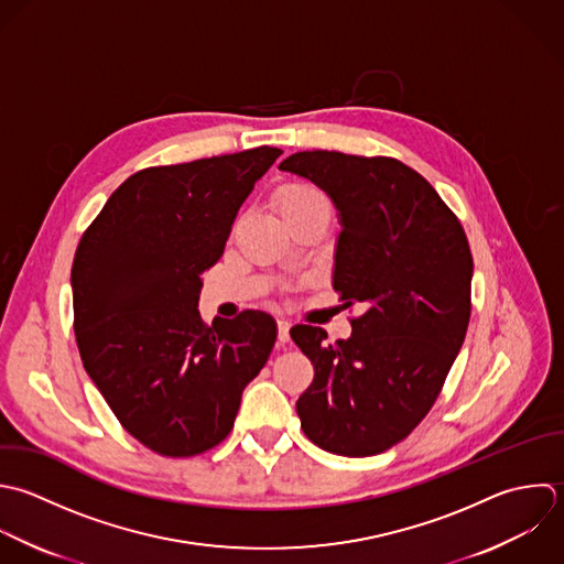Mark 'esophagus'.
Listing matches in <instances>:
<instances>
[{"label": "esophagus", "mask_w": 564, "mask_h": 564, "mask_svg": "<svg viewBox=\"0 0 564 564\" xmlns=\"http://www.w3.org/2000/svg\"><path fill=\"white\" fill-rule=\"evenodd\" d=\"M276 327H279V340L288 343L290 340V321H288V316L279 314L276 316Z\"/></svg>", "instance_id": "34e87169"}]
</instances>
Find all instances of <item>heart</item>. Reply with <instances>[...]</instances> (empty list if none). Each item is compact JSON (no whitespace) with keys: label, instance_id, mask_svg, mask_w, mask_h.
Returning <instances> with one entry per match:
<instances>
[{"label":"heart","instance_id":"1","mask_svg":"<svg viewBox=\"0 0 564 564\" xmlns=\"http://www.w3.org/2000/svg\"><path fill=\"white\" fill-rule=\"evenodd\" d=\"M312 202H323V204H327L325 197H323L316 188H312V186H307V184H294V186H288V188L281 193V197H279V208L290 206V204H312Z\"/></svg>","mask_w":564,"mask_h":564}]
</instances>
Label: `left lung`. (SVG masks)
I'll return each instance as SVG.
<instances>
[{
    "label": "left lung",
    "mask_w": 564,
    "mask_h": 564,
    "mask_svg": "<svg viewBox=\"0 0 564 564\" xmlns=\"http://www.w3.org/2000/svg\"><path fill=\"white\" fill-rule=\"evenodd\" d=\"M279 169L334 202L332 283L347 307L362 305L345 340L329 343L314 325L290 329L314 365L296 402L301 429L334 455L384 453L426 417L464 345L473 285L466 232L400 160L301 151Z\"/></svg>",
    "instance_id": "obj_1"
}]
</instances>
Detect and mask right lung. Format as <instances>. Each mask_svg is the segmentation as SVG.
<instances>
[{
    "label": "right lung",
    "instance_id": "right-lung-1",
    "mask_svg": "<svg viewBox=\"0 0 564 564\" xmlns=\"http://www.w3.org/2000/svg\"><path fill=\"white\" fill-rule=\"evenodd\" d=\"M257 147L127 177L80 237L72 263L83 367L118 422L164 457L217 446L246 384L276 340L270 314L208 327L202 272L224 254L235 217L281 155Z\"/></svg>",
    "mask_w": 564,
    "mask_h": 564
}]
</instances>
